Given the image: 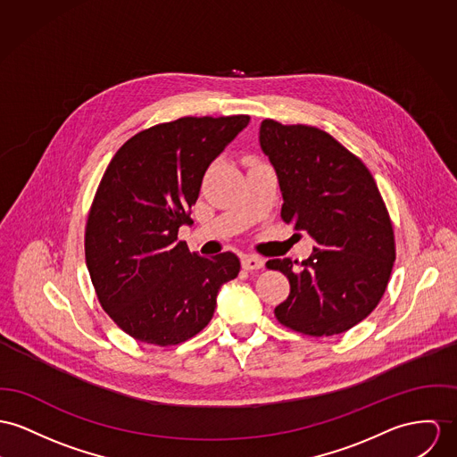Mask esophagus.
Instances as JSON below:
<instances>
[{
    "instance_id": "esophagus-1",
    "label": "esophagus",
    "mask_w": 457,
    "mask_h": 457,
    "mask_svg": "<svg viewBox=\"0 0 457 457\" xmlns=\"http://www.w3.org/2000/svg\"><path fill=\"white\" fill-rule=\"evenodd\" d=\"M242 266L246 271H253V270H261L264 266V261L257 255H244L242 257Z\"/></svg>"
}]
</instances>
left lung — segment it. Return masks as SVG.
Here are the masks:
<instances>
[{
	"label": "left lung",
	"mask_w": 457,
	"mask_h": 457,
	"mask_svg": "<svg viewBox=\"0 0 457 457\" xmlns=\"http://www.w3.org/2000/svg\"><path fill=\"white\" fill-rule=\"evenodd\" d=\"M259 142L278 177L281 219L316 242L303 262H266L290 283L275 316L306 336L343 334L378 306L395 262L378 184L361 160L315 127L264 120Z\"/></svg>",
	"instance_id": "1"
}]
</instances>
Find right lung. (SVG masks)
Masks as SVG:
<instances>
[{
  "label": "right lung",
  "mask_w": 457,
  "mask_h": 457,
  "mask_svg": "<svg viewBox=\"0 0 457 457\" xmlns=\"http://www.w3.org/2000/svg\"><path fill=\"white\" fill-rule=\"evenodd\" d=\"M250 116H186L142 130L105 169L85 231V257L105 313L134 339L172 346L211 321L219 288L240 273L233 252L191 253L177 240L193 224L212 162Z\"/></svg>",
  "instance_id": "obj_1"
}]
</instances>
